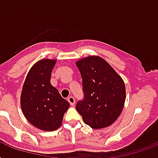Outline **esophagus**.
<instances>
[{
  "mask_svg": "<svg viewBox=\"0 0 158 158\" xmlns=\"http://www.w3.org/2000/svg\"><path fill=\"white\" fill-rule=\"evenodd\" d=\"M68 102H69L70 105L74 106V103H75V99H74L73 97H69V98H68Z\"/></svg>",
  "mask_w": 158,
  "mask_h": 158,
  "instance_id": "obj_1",
  "label": "esophagus"
}]
</instances>
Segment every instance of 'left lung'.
<instances>
[{"mask_svg":"<svg viewBox=\"0 0 158 158\" xmlns=\"http://www.w3.org/2000/svg\"><path fill=\"white\" fill-rule=\"evenodd\" d=\"M83 79L84 98L76 105L85 124L94 130L110 126L117 120L125 102L122 78L108 62L98 56L76 61Z\"/></svg>","mask_w":158,"mask_h":158,"instance_id":"left-lung-1","label":"left lung"}]
</instances>
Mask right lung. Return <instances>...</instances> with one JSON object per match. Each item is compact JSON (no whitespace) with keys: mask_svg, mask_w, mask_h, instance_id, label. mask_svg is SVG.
Wrapping results in <instances>:
<instances>
[{"mask_svg":"<svg viewBox=\"0 0 158 158\" xmlns=\"http://www.w3.org/2000/svg\"><path fill=\"white\" fill-rule=\"evenodd\" d=\"M56 60L42 59L31 67L21 92L20 106L31 125L44 131H54L61 125L69 103L51 84V74Z\"/></svg>","mask_w":158,"mask_h":158,"instance_id":"1","label":"right lung"}]
</instances>
